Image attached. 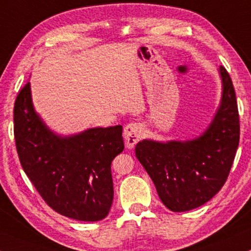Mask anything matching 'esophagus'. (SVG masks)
<instances>
[{
	"label": "esophagus",
	"mask_w": 251,
	"mask_h": 251,
	"mask_svg": "<svg viewBox=\"0 0 251 251\" xmlns=\"http://www.w3.org/2000/svg\"><path fill=\"white\" fill-rule=\"evenodd\" d=\"M143 133V126L141 123L131 122L129 125L126 126L125 131H123V135H125V141L126 146L128 148H134V146L136 145L137 141L141 139Z\"/></svg>",
	"instance_id": "1"
}]
</instances>
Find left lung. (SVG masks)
I'll use <instances>...</instances> for the list:
<instances>
[{
	"label": "left lung",
	"instance_id": "left-lung-1",
	"mask_svg": "<svg viewBox=\"0 0 251 251\" xmlns=\"http://www.w3.org/2000/svg\"><path fill=\"white\" fill-rule=\"evenodd\" d=\"M219 72L222 104L202 136L186 142L143 140L135 148L163 205L174 212L196 209L218 193L237 151L239 115L235 89L225 67H219Z\"/></svg>",
	"mask_w": 251,
	"mask_h": 251
}]
</instances>
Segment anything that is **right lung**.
Listing matches in <instances>:
<instances>
[{
  "label": "right lung",
  "instance_id": "1",
  "mask_svg": "<svg viewBox=\"0 0 251 251\" xmlns=\"http://www.w3.org/2000/svg\"><path fill=\"white\" fill-rule=\"evenodd\" d=\"M14 137L25 173L50 207L83 222L108 216L114 199L111 162L125 149L122 126L59 137L35 114L27 83L14 105Z\"/></svg>",
  "mask_w": 251,
  "mask_h": 251
}]
</instances>
